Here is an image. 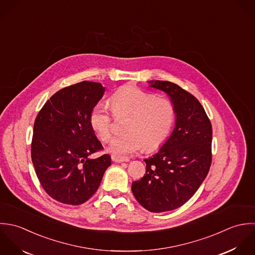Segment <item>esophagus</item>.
I'll use <instances>...</instances> for the list:
<instances>
[{"mask_svg":"<svg viewBox=\"0 0 255 255\" xmlns=\"http://www.w3.org/2000/svg\"><path fill=\"white\" fill-rule=\"evenodd\" d=\"M111 159L115 162H123V161H129L128 157H123V156H119V155H115L112 154L111 155Z\"/></svg>","mask_w":255,"mask_h":255,"instance_id":"1","label":"esophagus"}]
</instances>
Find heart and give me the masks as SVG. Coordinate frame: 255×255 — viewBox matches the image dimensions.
I'll return each instance as SVG.
<instances>
[{
	"label": "heart",
	"instance_id": "b5f03b06",
	"mask_svg": "<svg viewBox=\"0 0 255 255\" xmlns=\"http://www.w3.org/2000/svg\"><path fill=\"white\" fill-rule=\"evenodd\" d=\"M115 115H129L123 130L125 133L113 139L109 151L128 155L145 148H158L169 136L175 120L172 102L156 97L138 87L125 86L109 98ZM90 123L103 142L112 137V117L104 102H98L90 114Z\"/></svg>",
	"mask_w": 255,
	"mask_h": 255
}]
</instances>
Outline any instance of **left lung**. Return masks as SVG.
<instances>
[{
  "instance_id": "1",
  "label": "left lung",
  "mask_w": 255,
  "mask_h": 255,
  "mask_svg": "<svg viewBox=\"0 0 255 255\" xmlns=\"http://www.w3.org/2000/svg\"><path fill=\"white\" fill-rule=\"evenodd\" d=\"M149 83L170 98L176 120L159 151L144 159L146 174L132 183V192L146 210L160 213L186 203L203 182L212 161V125L194 96L170 82Z\"/></svg>"
}]
</instances>
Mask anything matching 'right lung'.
Returning a JSON list of instances; mask_svg holds the SVG:
<instances>
[{
	"label": "right lung",
	"mask_w": 255,
	"mask_h": 255,
	"mask_svg": "<svg viewBox=\"0 0 255 255\" xmlns=\"http://www.w3.org/2000/svg\"><path fill=\"white\" fill-rule=\"evenodd\" d=\"M104 92L102 84L88 81L64 88L46 102L34 121L32 163L45 192L61 203L88 201L111 164L107 153L89 157L103 149L90 114Z\"/></svg>",
	"instance_id": "obj_1"
}]
</instances>
